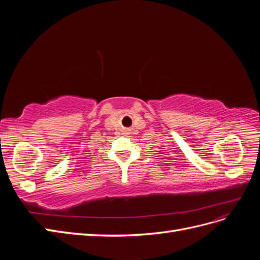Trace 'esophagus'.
Instances as JSON below:
<instances>
[{
	"mask_svg": "<svg viewBox=\"0 0 260 260\" xmlns=\"http://www.w3.org/2000/svg\"><path fill=\"white\" fill-rule=\"evenodd\" d=\"M124 132H125V135H127V133L129 132V130H128V129H127V130H124Z\"/></svg>",
	"mask_w": 260,
	"mask_h": 260,
	"instance_id": "1",
	"label": "esophagus"
}]
</instances>
